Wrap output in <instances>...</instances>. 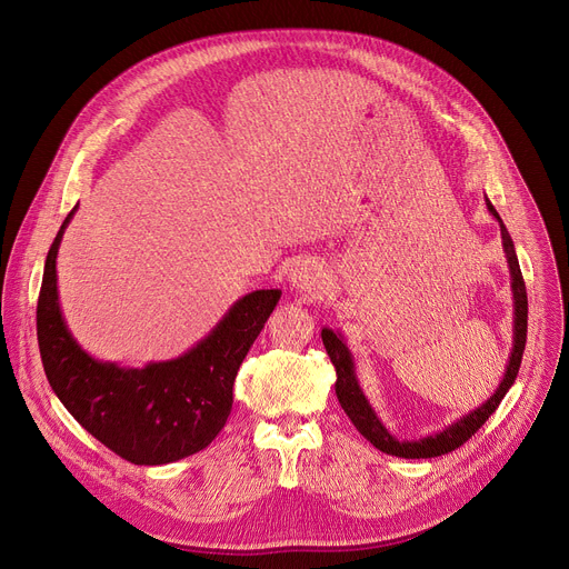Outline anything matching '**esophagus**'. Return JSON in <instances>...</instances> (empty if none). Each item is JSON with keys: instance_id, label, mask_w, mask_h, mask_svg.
Returning <instances> with one entry per match:
<instances>
[{"instance_id": "esophagus-1", "label": "esophagus", "mask_w": 569, "mask_h": 569, "mask_svg": "<svg viewBox=\"0 0 569 569\" xmlns=\"http://www.w3.org/2000/svg\"><path fill=\"white\" fill-rule=\"evenodd\" d=\"M319 278H321L319 268L310 259L296 261L289 268V287L296 289V291H310V289H315V284H319Z\"/></svg>"}]
</instances>
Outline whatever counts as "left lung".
<instances>
[{"instance_id":"left-lung-1","label":"left lung","mask_w":569,"mask_h":569,"mask_svg":"<svg viewBox=\"0 0 569 569\" xmlns=\"http://www.w3.org/2000/svg\"><path fill=\"white\" fill-rule=\"evenodd\" d=\"M486 208L493 214L500 224V236H502V250L507 257V266H509V276H511V293H513V345H511V355H509V363L505 368L502 382L498 385L496 393L481 402L477 410L463 415L461 419H456L453 423H449L447 428L432 432V436L419 438V440H398L393 438L391 432L387 430V426L380 421V417L375 415V410L370 408V402L359 385V377L355 370V359H351V351L345 342V338L331 329L323 327L321 329V340L323 347H327V355L331 357V363L336 366V396L342 405L345 415L351 419V423L357 426V430L366 440H370V445L375 449H380L385 453L391 456H400V458H436L442 453H449L453 449L461 447L463 442H468L475 432L486 423L496 410L500 400L505 398V393L511 389L513 380H517L519 368H521V357L526 349V333H528V296H526V282L521 276L519 268V259H517V250H513V240L507 231V227L502 224L498 210L493 208V203L486 199Z\"/></svg>"}]
</instances>
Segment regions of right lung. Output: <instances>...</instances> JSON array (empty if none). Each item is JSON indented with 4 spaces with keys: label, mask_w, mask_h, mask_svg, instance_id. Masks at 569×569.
Wrapping results in <instances>:
<instances>
[{
    "label": "right lung",
    "mask_w": 569,
    "mask_h": 569,
    "mask_svg": "<svg viewBox=\"0 0 569 569\" xmlns=\"http://www.w3.org/2000/svg\"><path fill=\"white\" fill-rule=\"evenodd\" d=\"M73 212L48 250L37 306L39 351L52 391L90 436L133 466H164L206 449L227 423L238 368L282 291L246 293L178 359L146 368L97 361L73 340L60 308L56 266Z\"/></svg>",
    "instance_id": "obj_1"
}]
</instances>
